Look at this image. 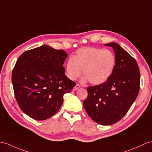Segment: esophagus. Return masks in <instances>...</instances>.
Listing matches in <instances>:
<instances>
[{"mask_svg":"<svg viewBox=\"0 0 152 152\" xmlns=\"http://www.w3.org/2000/svg\"><path fill=\"white\" fill-rule=\"evenodd\" d=\"M80 88V85H79V84H77L75 85V86L73 87V91H76L77 90H78V89H79V88Z\"/></svg>","mask_w":152,"mask_h":152,"instance_id":"esophagus-1","label":"esophagus"}]
</instances>
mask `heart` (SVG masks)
<instances>
[{"label": "heart", "instance_id": "heart-1", "mask_svg": "<svg viewBox=\"0 0 152 152\" xmlns=\"http://www.w3.org/2000/svg\"><path fill=\"white\" fill-rule=\"evenodd\" d=\"M116 64L115 54L110 50L87 47L76 51L66 64V75L74 80L83 74V83L90 82L94 85L104 83L112 75Z\"/></svg>", "mask_w": 152, "mask_h": 152}]
</instances>
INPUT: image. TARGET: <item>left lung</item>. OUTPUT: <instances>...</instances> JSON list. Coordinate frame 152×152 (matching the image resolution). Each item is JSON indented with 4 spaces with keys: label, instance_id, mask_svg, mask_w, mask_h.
Instances as JSON below:
<instances>
[{
    "label": "left lung",
    "instance_id": "1",
    "mask_svg": "<svg viewBox=\"0 0 152 152\" xmlns=\"http://www.w3.org/2000/svg\"><path fill=\"white\" fill-rule=\"evenodd\" d=\"M113 48L116 64L106 82L87 88L88 97L83 102L86 113L95 123L112 125L123 118L135 101L140 88L137 63L119 44H104Z\"/></svg>",
    "mask_w": 152,
    "mask_h": 152
}]
</instances>
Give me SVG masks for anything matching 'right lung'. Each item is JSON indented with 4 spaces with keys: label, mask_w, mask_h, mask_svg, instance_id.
Masks as SVG:
<instances>
[{
    "label": "right lung",
    "mask_w": 152,
    "mask_h": 152,
    "mask_svg": "<svg viewBox=\"0 0 152 152\" xmlns=\"http://www.w3.org/2000/svg\"><path fill=\"white\" fill-rule=\"evenodd\" d=\"M64 50L42 45L25 51L12 72V84L18 104L23 112L37 121L56 113L75 83L65 75Z\"/></svg>",
    "instance_id": "obj_1"
}]
</instances>
